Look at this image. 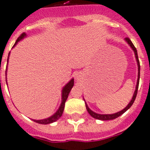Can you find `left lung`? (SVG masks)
Masks as SVG:
<instances>
[{"label":"left lung","instance_id":"1","mask_svg":"<svg viewBox=\"0 0 150 150\" xmlns=\"http://www.w3.org/2000/svg\"><path fill=\"white\" fill-rule=\"evenodd\" d=\"M125 41L127 42V44L129 45L131 49L133 50V51L134 52V54H135V57H136V60H137V66H138V78H137V85H136V89H135V91L133 93V98H132L131 100L129 101V104L127 105L124 109H123L122 110L119 112H117L115 114H98V113H95V112L92 111V110H91L90 108H88V104H86L85 102V106H86V109L88 110V112L89 113L92 117L95 118V119H98V120H114L115 118H117L118 117H120V115L125 113L127 110L129 109L130 107L133 105V102H134V100L136 99V97H137V91H138V87H139V74H140V65H139V59H138V55H137V49L135 48V46H133V42H131V40H129V38H125ZM85 100V99H84Z\"/></svg>","mask_w":150,"mask_h":150}]
</instances>
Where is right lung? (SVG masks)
Instances as JSON below:
<instances>
[{"instance_id": "obj_1", "label": "right lung", "mask_w": 150, "mask_h": 150, "mask_svg": "<svg viewBox=\"0 0 150 150\" xmlns=\"http://www.w3.org/2000/svg\"><path fill=\"white\" fill-rule=\"evenodd\" d=\"M26 36V33H23L21 36H19L18 39L17 40L15 44L13 45V48L14 47L17 43H18L19 41H21L23 39H24L25 37ZM10 56V52H9V55ZM8 60H9V56L7 58V63H8ZM6 71H7V69H6ZM74 86V79H71L69 82L63 87V88L62 90V102L61 104H60L59 108L57 110V111L53 114V115L50 116V117L46 118V119H42V120H33L36 123H38V124H52V123H53V122H56V120H59L60 117L62 115V113H63L64 110V108H65V103L66 101L68 98V96H69V93H70V91L71 90L72 88V87Z\"/></svg>"}]
</instances>
